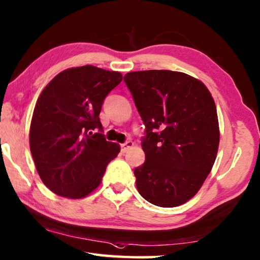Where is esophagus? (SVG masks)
Wrapping results in <instances>:
<instances>
[{
  "label": "esophagus",
  "mask_w": 260,
  "mask_h": 260,
  "mask_svg": "<svg viewBox=\"0 0 260 260\" xmlns=\"http://www.w3.org/2000/svg\"><path fill=\"white\" fill-rule=\"evenodd\" d=\"M133 146H134L133 141H126L125 143L121 144V151H122V152H126L127 150H128L129 148H132Z\"/></svg>",
  "instance_id": "34e87169"
}]
</instances>
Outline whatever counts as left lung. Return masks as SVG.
Instances as JSON below:
<instances>
[{
	"mask_svg": "<svg viewBox=\"0 0 260 260\" xmlns=\"http://www.w3.org/2000/svg\"><path fill=\"white\" fill-rule=\"evenodd\" d=\"M146 125V161L134 170L144 200L161 208L184 204L200 190L217 157V108L203 82L186 73L149 70L124 78Z\"/></svg>",
	"mask_w": 260,
	"mask_h": 260,
	"instance_id": "1",
	"label": "left lung"
}]
</instances>
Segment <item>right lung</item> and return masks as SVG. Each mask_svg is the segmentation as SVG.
<instances>
[{"mask_svg":"<svg viewBox=\"0 0 260 260\" xmlns=\"http://www.w3.org/2000/svg\"><path fill=\"white\" fill-rule=\"evenodd\" d=\"M121 73L85 65L61 71L43 88L29 128V149L42 182L57 195L83 199L100 186L119 144L102 134L100 112ZM100 129L101 134L91 130Z\"/></svg>","mask_w":260,"mask_h":260,"instance_id":"obj_1","label":"right lung"}]
</instances>
